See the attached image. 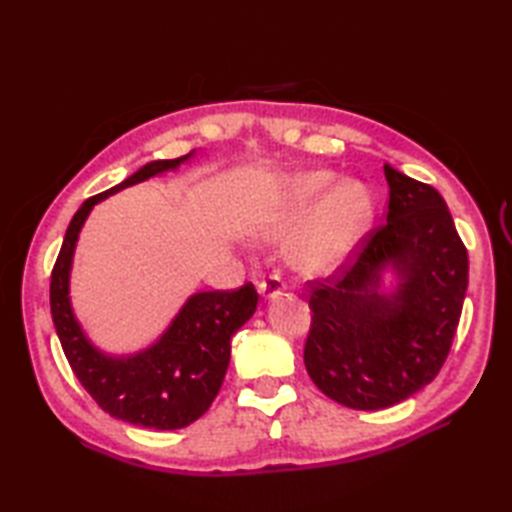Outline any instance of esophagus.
Here are the masks:
<instances>
[{
  "mask_svg": "<svg viewBox=\"0 0 512 512\" xmlns=\"http://www.w3.org/2000/svg\"><path fill=\"white\" fill-rule=\"evenodd\" d=\"M284 290H286V284H284V279H281L279 275H270L266 281H262V284H259V295H262L266 301L277 299Z\"/></svg>",
  "mask_w": 512,
  "mask_h": 512,
  "instance_id": "1",
  "label": "esophagus"
}]
</instances>
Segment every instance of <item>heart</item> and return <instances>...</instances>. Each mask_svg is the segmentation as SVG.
<instances>
[{
	"label": "heart",
	"instance_id": "b5f03b06",
	"mask_svg": "<svg viewBox=\"0 0 512 512\" xmlns=\"http://www.w3.org/2000/svg\"><path fill=\"white\" fill-rule=\"evenodd\" d=\"M336 181L330 171H303L279 182L259 215L266 237H292L288 257L308 275H330L350 257L374 220V198L365 184Z\"/></svg>",
	"mask_w": 512,
	"mask_h": 512
}]
</instances>
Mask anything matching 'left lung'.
<instances>
[{
  "mask_svg": "<svg viewBox=\"0 0 512 512\" xmlns=\"http://www.w3.org/2000/svg\"><path fill=\"white\" fill-rule=\"evenodd\" d=\"M385 178L387 224L352 266L308 284L303 363L325 396L361 411L396 405L438 376L469 286V257L442 195L391 165Z\"/></svg>",
  "mask_w": 512,
  "mask_h": 512,
  "instance_id": "obj_1",
  "label": "left lung"
}]
</instances>
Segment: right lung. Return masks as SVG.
Instances as JSON below:
<instances>
[{"label": "right lung", "mask_w": 512, "mask_h": 512, "mask_svg": "<svg viewBox=\"0 0 512 512\" xmlns=\"http://www.w3.org/2000/svg\"><path fill=\"white\" fill-rule=\"evenodd\" d=\"M191 154L147 162L116 187L85 200L65 231L50 279V310L65 358L85 391L110 416L147 429H182L204 416L222 387L231 339L257 310L253 284L239 290L195 292L171 319L167 330L134 354L99 350L76 319L70 299L74 248L88 215L99 202L132 184L176 171Z\"/></svg>", "instance_id": "right-lung-1"}]
</instances>
